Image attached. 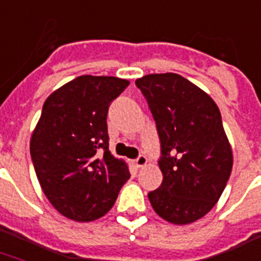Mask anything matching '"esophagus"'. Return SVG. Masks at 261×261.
<instances>
[{
    "label": "esophagus",
    "instance_id": "1",
    "mask_svg": "<svg viewBox=\"0 0 261 261\" xmlns=\"http://www.w3.org/2000/svg\"><path fill=\"white\" fill-rule=\"evenodd\" d=\"M135 166L138 167V168H141V167H144L148 164V159H146V156H144V154H139L137 159L134 160Z\"/></svg>",
    "mask_w": 261,
    "mask_h": 261
}]
</instances>
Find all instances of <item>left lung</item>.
<instances>
[{"mask_svg":"<svg viewBox=\"0 0 261 261\" xmlns=\"http://www.w3.org/2000/svg\"><path fill=\"white\" fill-rule=\"evenodd\" d=\"M135 85L148 101L162 145V186L148 194L153 210L174 224L206 215L222 196L232 150L215 101L178 73H150Z\"/></svg>","mask_w":261,"mask_h":261,"instance_id":"1","label":"left lung"}]
</instances>
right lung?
Wrapping results in <instances>:
<instances>
[{"mask_svg":"<svg viewBox=\"0 0 261 261\" xmlns=\"http://www.w3.org/2000/svg\"><path fill=\"white\" fill-rule=\"evenodd\" d=\"M130 85L115 76L75 77L45 101L31 135L35 174L50 204L76 222L104 216L130 178L109 152V105Z\"/></svg>","mask_w":261,"mask_h":261,"instance_id":"obj_1","label":"right lung"}]
</instances>
